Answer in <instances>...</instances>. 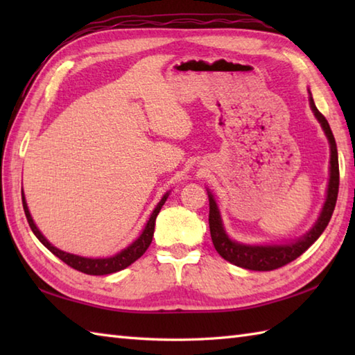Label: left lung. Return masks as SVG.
Returning a JSON list of instances; mask_svg holds the SVG:
<instances>
[{"label": "left lung", "instance_id": "1", "mask_svg": "<svg viewBox=\"0 0 355 355\" xmlns=\"http://www.w3.org/2000/svg\"><path fill=\"white\" fill-rule=\"evenodd\" d=\"M310 105L314 112V116L318 117L320 122L323 131H325L327 137L329 140V148H331V168H329V183H328V195L327 201L323 205L322 214L319 216L318 223L314 224V227L306 233L305 236L297 239L296 243L293 244H284V245H244L238 244L235 241L229 239L225 235L223 229L221 216L218 212L216 202L212 195L209 193V227H210V236H212V243L216 248V252L220 253L225 261L235 263L238 267H243L247 270H254V271H270L281 268L286 263H290L296 258H299L305 250H308L314 241L318 239L323 230L327 229V225L333 216L336 201H337V193H338V157H337V146L333 131H331L328 120L325 116L315 107L313 97H310Z\"/></svg>", "mask_w": 355, "mask_h": 355}]
</instances>
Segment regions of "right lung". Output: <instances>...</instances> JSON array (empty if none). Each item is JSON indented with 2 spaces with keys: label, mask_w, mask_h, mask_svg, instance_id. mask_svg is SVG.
I'll list each match as a JSON object with an SVG mask.
<instances>
[{
  "label": "right lung",
  "mask_w": 355,
  "mask_h": 355,
  "mask_svg": "<svg viewBox=\"0 0 355 355\" xmlns=\"http://www.w3.org/2000/svg\"><path fill=\"white\" fill-rule=\"evenodd\" d=\"M166 198H168V193L164 195L162 198V201L158 202L157 207L154 209L153 215H150L149 221L146 224L145 230L141 232V235L134 241V243L126 247L125 250H122L120 253H117L116 256H112V258H107V259H92V258H82V256H76V254H71V253H65L62 250H59V248L53 247L47 239L42 236V233L37 230V227L35 225L32 216H30V212L27 209V202L24 200V193H22V207H24V212H26V218L28 221L30 229L36 235V238L41 241V243L49 248V250L58 256L59 259L64 261L67 266H70L71 268L82 271V273L85 275H93V276H102V275H110V273H116V271L123 270L126 267H130L132 262L137 261L140 256L148 250V247L153 243V236H154V229H155V218L160 212Z\"/></svg>",
  "instance_id": "add662e5"
}]
</instances>
